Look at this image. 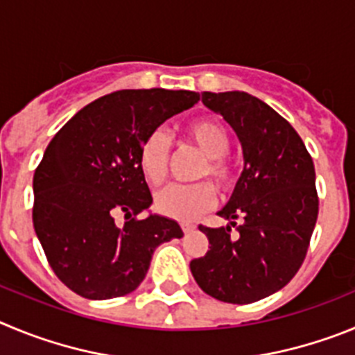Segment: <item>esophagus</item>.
Returning a JSON list of instances; mask_svg holds the SVG:
<instances>
[{"label":"esophagus","mask_w":355,"mask_h":355,"mask_svg":"<svg viewBox=\"0 0 355 355\" xmlns=\"http://www.w3.org/2000/svg\"><path fill=\"white\" fill-rule=\"evenodd\" d=\"M194 228H196V226H194L193 223H182V230H184L185 233H191V232H194Z\"/></svg>","instance_id":"1"}]
</instances>
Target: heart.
Returning a JSON list of instances; mask_svg holds the SVG:
<instances>
[{
  "label": "heart",
  "instance_id": "1",
  "mask_svg": "<svg viewBox=\"0 0 355 355\" xmlns=\"http://www.w3.org/2000/svg\"><path fill=\"white\" fill-rule=\"evenodd\" d=\"M185 138L189 139L201 154L205 155V164L198 171V180L209 178L217 191H228L235 184V168L226 157L230 148V136L225 127L216 120L201 118L185 127ZM168 157L170 141L161 130L152 132L139 146V170L146 182L159 185L168 177ZM214 203V189L209 184L170 185L159 191L155 205L164 216L180 221H189L205 212Z\"/></svg>",
  "mask_w": 355,
  "mask_h": 355
}]
</instances>
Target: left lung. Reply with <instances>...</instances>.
<instances>
[{
    "label": "left lung",
    "mask_w": 355,
    "mask_h": 355,
    "mask_svg": "<svg viewBox=\"0 0 355 355\" xmlns=\"http://www.w3.org/2000/svg\"><path fill=\"white\" fill-rule=\"evenodd\" d=\"M201 102L237 132L244 171L219 212L230 225L198 226L210 249L191 261V272L217 301L251 304L288 285L301 269L318 217L315 166L295 129L260 98L203 92Z\"/></svg>",
    "instance_id": "left-lung-1"
}]
</instances>
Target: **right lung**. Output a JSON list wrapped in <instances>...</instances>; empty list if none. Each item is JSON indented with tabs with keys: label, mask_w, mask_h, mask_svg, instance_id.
Instances as JSON below:
<instances>
[{
	"label": "right lung",
	"mask_w": 355,
	"mask_h": 355,
	"mask_svg": "<svg viewBox=\"0 0 355 355\" xmlns=\"http://www.w3.org/2000/svg\"><path fill=\"white\" fill-rule=\"evenodd\" d=\"M200 101L187 90H120L70 118L33 177V226L51 269L85 299L134 292L155 248L184 237L177 221L143 210L152 194L139 146L164 120ZM123 213L126 223L114 219Z\"/></svg>",
	"instance_id": "obj_1"
}]
</instances>
